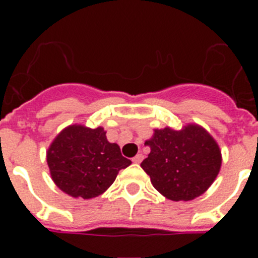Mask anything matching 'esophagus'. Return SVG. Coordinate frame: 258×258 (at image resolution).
Here are the masks:
<instances>
[{"label": "esophagus", "instance_id": "esophagus-1", "mask_svg": "<svg viewBox=\"0 0 258 258\" xmlns=\"http://www.w3.org/2000/svg\"><path fill=\"white\" fill-rule=\"evenodd\" d=\"M142 160H143V155L142 154H138V155H136V156L133 157V163H136V164H140Z\"/></svg>", "mask_w": 258, "mask_h": 258}]
</instances>
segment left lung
Masks as SVG:
<instances>
[{"label":"left lung","mask_w":258,"mask_h":258,"mask_svg":"<svg viewBox=\"0 0 258 258\" xmlns=\"http://www.w3.org/2000/svg\"><path fill=\"white\" fill-rule=\"evenodd\" d=\"M151 149L141 166L161 195L173 202H187L206 192L220 172V147L208 132L197 124L181 131L155 129Z\"/></svg>","instance_id":"8db88e82"}]
</instances>
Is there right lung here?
Listing matches in <instances>:
<instances>
[{"instance_id": "right-lung-1", "label": "right lung", "mask_w": 258, "mask_h": 258, "mask_svg": "<svg viewBox=\"0 0 258 258\" xmlns=\"http://www.w3.org/2000/svg\"><path fill=\"white\" fill-rule=\"evenodd\" d=\"M46 160L54 183L70 197L92 199L113 183L118 170L132 161L116 143L107 141L102 126L64 127L52 141Z\"/></svg>"}]
</instances>
